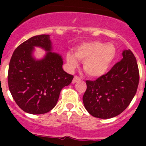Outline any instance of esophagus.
<instances>
[{
    "label": "esophagus",
    "instance_id": "esophagus-1",
    "mask_svg": "<svg viewBox=\"0 0 146 146\" xmlns=\"http://www.w3.org/2000/svg\"><path fill=\"white\" fill-rule=\"evenodd\" d=\"M81 80V78L80 77H78V76H74V79L72 80V83H75V82H77V81H80Z\"/></svg>",
    "mask_w": 146,
    "mask_h": 146
}]
</instances>
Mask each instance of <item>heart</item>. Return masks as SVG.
<instances>
[{"mask_svg": "<svg viewBox=\"0 0 146 146\" xmlns=\"http://www.w3.org/2000/svg\"><path fill=\"white\" fill-rule=\"evenodd\" d=\"M116 56V49L113 44L91 42L81 44L75 53L69 52L66 60L71 68L78 65V60L84 62V70L88 75L99 77L106 74Z\"/></svg>", "mask_w": 146, "mask_h": 146, "instance_id": "b5f03b06", "label": "heart"}]
</instances>
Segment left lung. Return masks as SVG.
Segmentation results:
<instances>
[{
  "mask_svg": "<svg viewBox=\"0 0 146 146\" xmlns=\"http://www.w3.org/2000/svg\"><path fill=\"white\" fill-rule=\"evenodd\" d=\"M123 58L104 75L94 81L86 80L82 101L91 115L103 119L117 116L124 111L138 87L139 69L135 55L124 50Z\"/></svg>",
  "mask_w": 146,
  "mask_h": 146,
  "instance_id": "left-lung-1",
  "label": "left lung"
}]
</instances>
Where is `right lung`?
<instances>
[{"mask_svg":"<svg viewBox=\"0 0 146 146\" xmlns=\"http://www.w3.org/2000/svg\"><path fill=\"white\" fill-rule=\"evenodd\" d=\"M34 46L48 51L44 59L32 56ZM52 50L50 36L38 35L19 45L13 52L8 72V84L13 99L23 111L44 114L55 108L62 88L74 76L64 71L63 59Z\"/></svg>","mask_w":146,"mask_h":146,"instance_id":"add662e5","label":"right lung"}]
</instances>
